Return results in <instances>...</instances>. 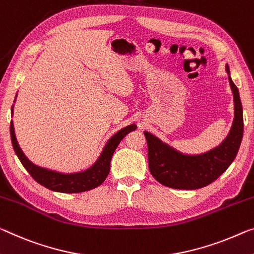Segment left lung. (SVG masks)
<instances>
[{
	"instance_id": "obj_1",
	"label": "left lung",
	"mask_w": 254,
	"mask_h": 254,
	"mask_svg": "<svg viewBox=\"0 0 254 254\" xmlns=\"http://www.w3.org/2000/svg\"><path fill=\"white\" fill-rule=\"evenodd\" d=\"M226 71L234 99V120L226 138L218 146L201 154H184L150 132H143L148 144L149 170L160 184L179 190L201 189L218 179L235 159L243 138V108L227 64Z\"/></svg>"
}]
</instances>
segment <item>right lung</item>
<instances>
[{
	"instance_id": "obj_1",
	"label": "right lung",
	"mask_w": 254,
	"mask_h": 254,
	"mask_svg": "<svg viewBox=\"0 0 254 254\" xmlns=\"http://www.w3.org/2000/svg\"><path fill=\"white\" fill-rule=\"evenodd\" d=\"M15 98H17V95H15ZM13 106L14 105H12L11 107V116L13 115ZM135 128V124H130V126L121 128L112 138L108 139L105 147L103 149L102 154L98 157V159L92 164V166L87 168L86 171L75 173L56 172L53 170H48V168L45 167H40L38 165L30 162L19 146L17 138H15L14 127L12 121L10 123V134L15 155L18 156V158L23 165V167L26 168L27 172L29 173L31 178L36 182H38L40 185L50 189L52 191L62 193H79L97 188L105 181L108 173H110L111 159L115 149L118 148L121 140L128 132L134 131Z\"/></svg>"
}]
</instances>
